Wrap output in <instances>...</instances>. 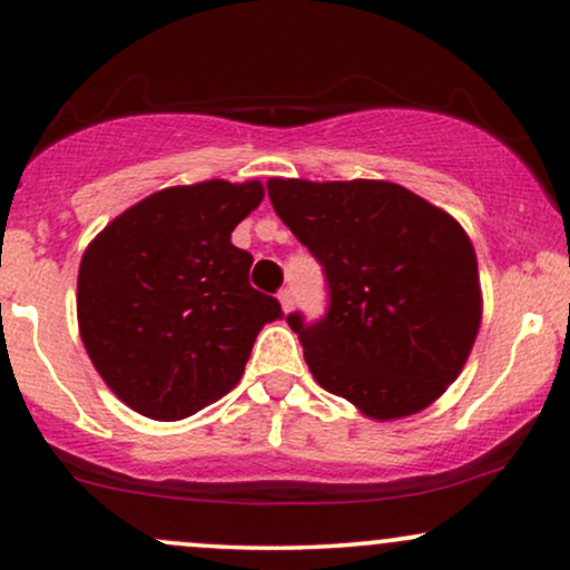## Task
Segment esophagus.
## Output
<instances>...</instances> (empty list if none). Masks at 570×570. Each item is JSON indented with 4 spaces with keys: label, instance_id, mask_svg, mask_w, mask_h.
<instances>
[{
    "label": "esophagus",
    "instance_id": "obj_1",
    "mask_svg": "<svg viewBox=\"0 0 570 570\" xmlns=\"http://www.w3.org/2000/svg\"><path fill=\"white\" fill-rule=\"evenodd\" d=\"M277 301H279V306H283L285 314H287V311L293 308V293L287 291V287H285V291H279V293H277Z\"/></svg>",
    "mask_w": 570,
    "mask_h": 570
}]
</instances>
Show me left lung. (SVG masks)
<instances>
[{"label":"left lung","mask_w":570,"mask_h":570,"mask_svg":"<svg viewBox=\"0 0 570 570\" xmlns=\"http://www.w3.org/2000/svg\"><path fill=\"white\" fill-rule=\"evenodd\" d=\"M267 191L330 285L322 322L287 316L318 386L381 423L439 400L482 318L478 256L462 225L373 178H269Z\"/></svg>","instance_id":"1"}]
</instances>
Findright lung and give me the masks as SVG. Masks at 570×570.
Returning <instances> with one entry per match:
<instances>
[{"instance_id": "1", "label": "right lung", "mask_w": 570, "mask_h": 570, "mask_svg": "<svg viewBox=\"0 0 570 570\" xmlns=\"http://www.w3.org/2000/svg\"><path fill=\"white\" fill-rule=\"evenodd\" d=\"M264 199L262 181L168 186L114 217L77 275L82 345L108 389L139 415L184 420L244 376L256 334L283 316L248 285L252 254L230 233Z\"/></svg>"}]
</instances>
